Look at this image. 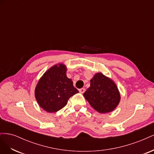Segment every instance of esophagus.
<instances>
[{
  "label": "esophagus",
  "instance_id": "34e87169",
  "mask_svg": "<svg viewBox=\"0 0 154 154\" xmlns=\"http://www.w3.org/2000/svg\"><path fill=\"white\" fill-rule=\"evenodd\" d=\"M85 91V89L84 88H80V89H79V92H80V93H82V94H83V93H84Z\"/></svg>",
  "mask_w": 154,
  "mask_h": 154
}]
</instances>
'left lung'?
Listing matches in <instances>:
<instances>
[{"mask_svg":"<svg viewBox=\"0 0 154 154\" xmlns=\"http://www.w3.org/2000/svg\"><path fill=\"white\" fill-rule=\"evenodd\" d=\"M83 96L92 108L101 114L113 111L121 100L115 82L101 72L94 74L91 80L90 87Z\"/></svg>","mask_w":154,"mask_h":154,"instance_id":"1","label":"left lung"}]
</instances>
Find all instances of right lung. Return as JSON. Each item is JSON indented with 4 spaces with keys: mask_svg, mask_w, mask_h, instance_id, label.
Masks as SVG:
<instances>
[{
    "mask_svg": "<svg viewBox=\"0 0 154 154\" xmlns=\"http://www.w3.org/2000/svg\"><path fill=\"white\" fill-rule=\"evenodd\" d=\"M67 67L63 63L49 68L40 78L35 87L37 103L48 112H56L67 103L68 100L78 91L66 75Z\"/></svg>",
    "mask_w": 154,
    "mask_h": 154,
    "instance_id": "right-lung-1",
    "label": "right lung"
}]
</instances>
